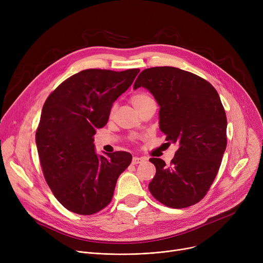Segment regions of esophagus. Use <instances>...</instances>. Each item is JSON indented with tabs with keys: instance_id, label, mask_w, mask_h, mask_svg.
<instances>
[{
	"instance_id": "obj_1",
	"label": "esophagus",
	"mask_w": 263,
	"mask_h": 263,
	"mask_svg": "<svg viewBox=\"0 0 263 263\" xmlns=\"http://www.w3.org/2000/svg\"><path fill=\"white\" fill-rule=\"evenodd\" d=\"M142 161H144V158H141V157H133V159H132V164H133V165H136V164L141 163Z\"/></svg>"
}]
</instances>
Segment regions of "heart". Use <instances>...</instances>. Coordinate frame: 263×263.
I'll use <instances>...</instances> for the list:
<instances>
[{"instance_id": "heart-1", "label": "heart", "mask_w": 263, "mask_h": 263, "mask_svg": "<svg viewBox=\"0 0 263 263\" xmlns=\"http://www.w3.org/2000/svg\"><path fill=\"white\" fill-rule=\"evenodd\" d=\"M151 101H154L153 98H151V97L148 96L147 93H143V92L135 93L132 96V98H131V102L136 109H140L141 107H143L144 105H146L147 103H149ZM114 109H115V107L113 106L112 109H110V114H113Z\"/></svg>"}]
</instances>
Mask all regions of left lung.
<instances>
[{
    "label": "left lung",
    "instance_id": "left-lung-1",
    "mask_svg": "<svg viewBox=\"0 0 263 263\" xmlns=\"http://www.w3.org/2000/svg\"><path fill=\"white\" fill-rule=\"evenodd\" d=\"M147 88L160 105V129L178 149L170 165L151 158L157 173L148 189L161 203L182 209L200 201L217 175L227 146V118L216 89L175 67L143 70L134 89Z\"/></svg>",
    "mask_w": 263,
    "mask_h": 263
}]
</instances>
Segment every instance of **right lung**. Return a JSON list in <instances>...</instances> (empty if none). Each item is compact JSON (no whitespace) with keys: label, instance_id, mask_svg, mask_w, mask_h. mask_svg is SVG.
I'll list each match as a JSON object with an SVG mask.
<instances>
[{"label":"right lung","instance_id":"right-lung-1","mask_svg":"<svg viewBox=\"0 0 263 263\" xmlns=\"http://www.w3.org/2000/svg\"><path fill=\"white\" fill-rule=\"evenodd\" d=\"M140 69H86L65 80L47 98L36 131L40 165L52 193L66 209L91 215L113 198L120 174L132 156L126 151L98 157L96 129L104 127L110 108Z\"/></svg>","mask_w":263,"mask_h":263}]
</instances>
